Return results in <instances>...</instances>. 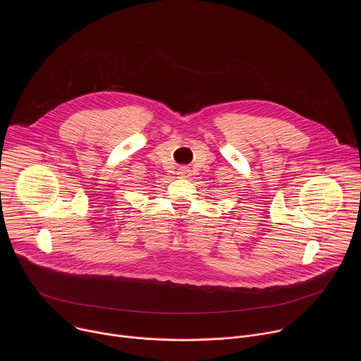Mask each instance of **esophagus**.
I'll list each match as a JSON object with an SVG mask.
<instances>
[{"label": "esophagus", "instance_id": "esophagus-1", "mask_svg": "<svg viewBox=\"0 0 361 361\" xmlns=\"http://www.w3.org/2000/svg\"><path fill=\"white\" fill-rule=\"evenodd\" d=\"M178 174H180V176H183V177H187V176L190 174V170H188V169H185V167H181V169H180V171H178Z\"/></svg>", "mask_w": 361, "mask_h": 361}]
</instances>
